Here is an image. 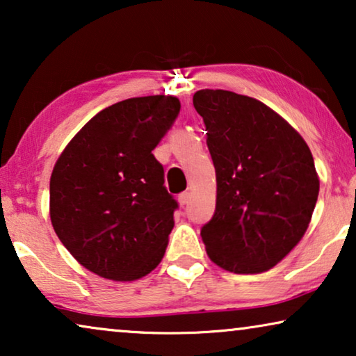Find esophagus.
Returning a JSON list of instances; mask_svg holds the SVG:
<instances>
[{
  "mask_svg": "<svg viewBox=\"0 0 356 356\" xmlns=\"http://www.w3.org/2000/svg\"><path fill=\"white\" fill-rule=\"evenodd\" d=\"M189 199H191V194H189V193H181V194H179V196H178L179 206H181V207L186 206V204L189 202Z\"/></svg>",
  "mask_w": 356,
  "mask_h": 356,
  "instance_id": "obj_1",
  "label": "esophagus"
}]
</instances>
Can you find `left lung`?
I'll return each mask as SVG.
<instances>
[{
  "label": "left lung",
  "mask_w": 356,
  "mask_h": 356,
  "mask_svg": "<svg viewBox=\"0 0 356 356\" xmlns=\"http://www.w3.org/2000/svg\"><path fill=\"white\" fill-rule=\"evenodd\" d=\"M207 131L217 202L201 228L207 256L235 274H261L303 238L319 194L305 139L279 113L230 90L193 97Z\"/></svg>",
  "instance_id": "obj_1"
}]
</instances>
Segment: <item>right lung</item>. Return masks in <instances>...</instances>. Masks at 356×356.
I'll use <instances>...</instances> for the list:
<instances>
[{
  "mask_svg": "<svg viewBox=\"0 0 356 356\" xmlns=\"http://www.w3.org/2000/svg\"><path fill=\"white\" fill-rule=\"evenodd\" d=\"M172 95L136 97L87 121L50 178V218L74 259L104 279L131 282L160 264L178 202L152 150L179 113Z\"/></svg>",
  "mask_w": 356,
  "mask_h": 356,
  "instance_id": "obj_1",
  "label": "right lung"
}]
</instances>
